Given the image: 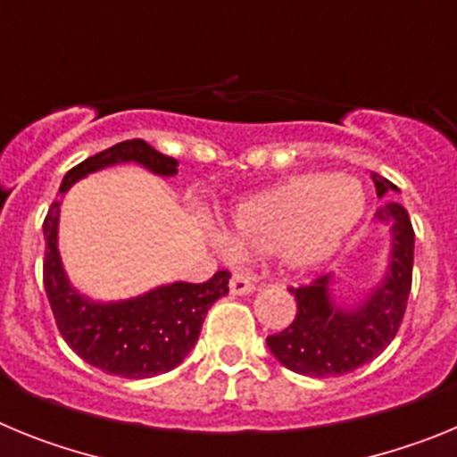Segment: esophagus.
I'll list each match as a JSON object with an SVG mask.
<instances>
[{"label":"esophagus","mask_w":457,"mask_h":457,"mask_svg":"<svg viewBox=\"0 0 457 457\" xmlns=\"http://www.w3.org/2000/svg\"><path fill=\"white\" fill-rule=\"evenodd\" d=\"M228 290H231V295H252L253 290H256V286H253L247 277L233 274L231 281H228Z\"/></svg>","instance_id":"1"}]
</instances>
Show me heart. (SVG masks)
Segmentation results:
<instances>
[{"label":"heart","instance_id":"b5f03b06","mask_svg":"<svg viewBox=\"0 0 457 457\" xmlns=\"http://www.w3.org/2000/svg\"><path fill=\"white\" fill-rule=\"evenodd\" d=\"M366 212L364 185L348 173H300L240 201L220 249L277 252L290 272H309L338 252Z\"/></svg>","mask_w":457,"mask_h":457}]
</instances>
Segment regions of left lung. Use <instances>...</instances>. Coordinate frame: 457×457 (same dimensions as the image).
<instances>
[{
	"label": "left lung",
	"instance_id": "8db88e82",
	"mask_svg": "<svg viewBox=\"0 0 457 457\" xmlns=\"http://www.w3.org/2000/svg\"><path fill=\"white\" fill-rule=\"evenodd\" d=\"M378 199L386 204L375 221L389 228V253L382 277L353 300L343 297L338 277L325 274L304 288H290L297 316L284 332L268 337V348L293 373L337 378L369 364L394 341L411 288L414 231L407 210L391 196L394 183L373 173Z\"/></svg>",
	"mask_w": 457,
	"mask_h": 457
}]
</instances>
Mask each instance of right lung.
I'll use <instances>...</instances> for the list:
<instances>
[{
  "label": "right lung",
  "mask_w": 457,
  "mask_h": 457,
  "mask_svg": "<svg viewBox=\"0 0 457 457\" xmlns=\"http://www.w3.org/2000/svg\"><path fill=\"white\" fill-rule=\"evenodd\" d=\"M130 162L162 179L179 173V160L157 153L144 139L120 141L72 167L63 176L59 199L50 205L43 224V281L63 341L87 364L104 373L141 379L176 369L192 353L208 309L228 293L231 274L217 272L205 284L173 281L135 297L107 302L93 300L72 286L59 252L63 196L88 173Z\"/></svg>",
  "instance_id": "add662e5"
}]
</instances>
